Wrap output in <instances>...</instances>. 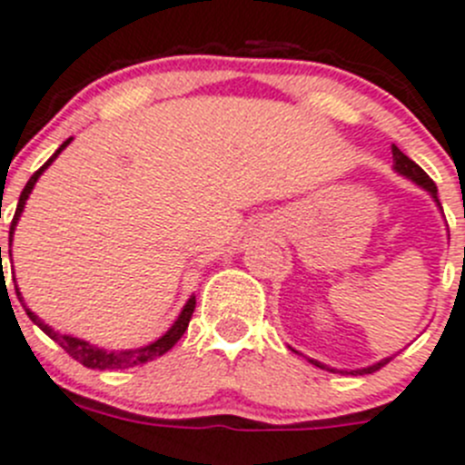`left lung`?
<instances>
[{"label":"left lung","instance_id":"8db88e82","mask_svg":"<svg viewBox=\"0 0 465 465\" xmlns=\"http://www.w3.org/2000/svg\"><path fill=\"white\" fill-rule=\"evenodd\" d=\"M391 159H394V170H397L399 174H403V177H408L411 182H415L417 186H421L424 191H429V193H431V198L438 203V189H436V184H433L431 177H429V174L415 163V161L408 159V156L403 154L397 144H391ZM438 207H440V203H438ZM390 360H391V357H385V360L376 361V364H371V366H366V369H357V371H346V373H352V376H364V373H373V371H378V369H382V366H385ZM309 361H311V364L321 366V369H327V371H336V369H330V366L321 364V361H316V360H309Z\"/></svg>","mask_w":465,"mask_h":465}]
</instances>
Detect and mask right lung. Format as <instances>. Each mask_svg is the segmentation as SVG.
<instances>
[{"instance_id": "right-lung-1", "label": "right lung", "mask_w": 465, "mask_h": 465, "mask_svg": "<svg viewBox=\"0 0 465 465\" xmlns=\"http://www.w3.org/2000/svg\"><path fill=\"white\" fill-rule=\"evenodd\" d=\"M71 140H74V138L64 140V143L59 144L57 152H54V154L50 156V159L45 161V163L41 165V168H38L36 173L32 174V177H29L27 186H25L23 193H20L18 207H15V216H13V221H11V230H8V242L13 240V230H15V225H18L20 214H23V210H25V203H27V198H29V193H32V189H34V184H36V180H38V177H41V174H44V170L48 168V165L53 163L54 159H57L59 152H62V149L66 147V144L71 143ZM8 255H11V249H8ZM0 258H2V246H0ZM13 283H15V279H13ZM15 295H18V300L23 302V297H20V291H18V285H15ZM23 306H25V302H23ZM193 309H195V297L191 295L189 302H186V304H184V309H182L180 318H177V321L173 322V327H170V330L165 331V334L161 336V339H156L154 343H147V346H143V348H131V351H104V348L92 346L89 341L75 339V336H68V334H59V331H54L53 327L45 325V322L41 321V318H38L36 313H32V311H29L27 306H25V311H27V316L32 318V322H36V325L41 327V330H44L45 334H48L50 339L54 341V343H59V346H62L64 351L68 352V355L74 357V360H78L83 366H87V369H101V371H105V369H129V366L147 364V361H152V360H156V357L165 355V352H168L170 348H173L174 343H177V341L182 339V334H184V331H186L191 316H193Z\"/></svg>"}]
</instances>
